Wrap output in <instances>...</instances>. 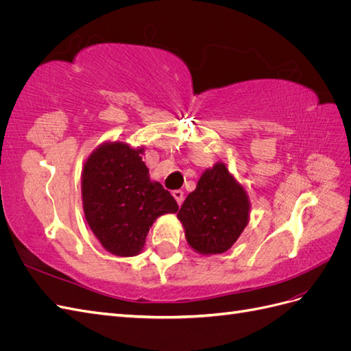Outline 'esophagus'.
I'll use <instances>...</instances> for the list:
<instances>
[{"label":"esophagus","instance_id":"34e87169","mask_svg":"<svg viewBox=\"0 0 351 351\" xmlns=\"http://www.w3.org/2000/svg\"><path fill=\"white\" fill-rule=\"evenodd\" d=\"M173 196H174V199L177 200L178 205L183 204V200H184V192H183V190H174Z\"/></svg>","mask_w":351,"mask_h":351}]
</instances>
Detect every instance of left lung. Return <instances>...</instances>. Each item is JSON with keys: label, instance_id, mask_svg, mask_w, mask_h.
Returning a JSON list of instances; mask_svg holds the SVG:
<instances>
[{"label": "left lung", "instance_id": "left-lung-1", "mask_svg": "<svg viewBox=\"0 0 351 351\" xmlns=\"http://www.w3.org/2000/svg\"><path fill=\"white\" fill-rule=\"evenodd\" d=\"M178 219L187 243L196 252H227L249 222V199L224 164H215L199 178L195 192L180 208Z\"/></svg>", "mask_w": 351, "mask_h": 351}]
</instances>
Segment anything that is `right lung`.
Masks as SVG:
<instances>
[{
	"mask_svg": "<svg viewBox=\"0 0 351 351\" xmlns=\"http://www.w3.org/2000/svg\"><path fill=\"white\" fill-rule=\"evenodd\" d=\"M141 149L121 142L101 145L83 167L82 197L88 224L102 246L117 256L143 249L154 221L177 212L171 193L149 180Z\"/></svg>",
	"mask_w": 351,
	"mask_h": 351,
	"instance_id": "right-lung-1",
	"label": "right lung"
}]
</instances>
